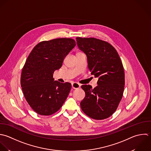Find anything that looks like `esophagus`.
<instances>
[{
  "mask_svg": "<svg viewBox=\"0 0 151 151\" xmlns=\"http://www.w3.org/2000/svg\"><path fill=\"white\" fill-rule=\"evenodd\" d=\"M72 87L73 89H78L81 87V85L77 82H73L72 83Z\"/></svg>",
  "mask_w": 151,
  "mask_h": 151,
  "instance_id": "esophagus-1",
  "label": "esophagus"
}]
</instances>
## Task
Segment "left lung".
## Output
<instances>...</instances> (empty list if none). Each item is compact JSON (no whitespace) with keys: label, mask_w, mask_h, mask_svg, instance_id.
<instances>
[{"label":"left lung","mask_w":151,"mask_h":151,"mask_svg":"<svg viewBox=\"0 0 151 151\" xmlns=\"http://www.w3.org/2000/svg\"><path fill=\"white\" fill-rule=\"evenodd\" d=\"M76 39L79 49L86 55L91 75L98 79L94 89L89 85L81 86L85 92L81 102V109L94 119L108 118L115 112L123 96L122 63L116 49L109 43L93 37Z\"/></svg>","instance_id":"1"}]
</instances>
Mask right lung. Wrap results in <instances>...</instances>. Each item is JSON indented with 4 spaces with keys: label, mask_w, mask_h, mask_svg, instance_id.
Wrapping results in <instances>:
<instances>
[{
    "label": "right lung",
    "mask_w": 151,
    "mask_h": 151,
    "mask_svg": "<svg viewBox=\"0 0 151 151\" xmlns=\"http://www.w3.org/2000/svg\"><path fill=\"white\" fill-rule=\"evenodd\" d=\"M70 38L55 39L36 45L23 68L20 83L24 98L37 114L50 115L62 107L71 84L55 81L53 72L59 69L65 57L75 46Z\"/></svg>",
    "instance_id": "add662e5"
}]
</instances>
